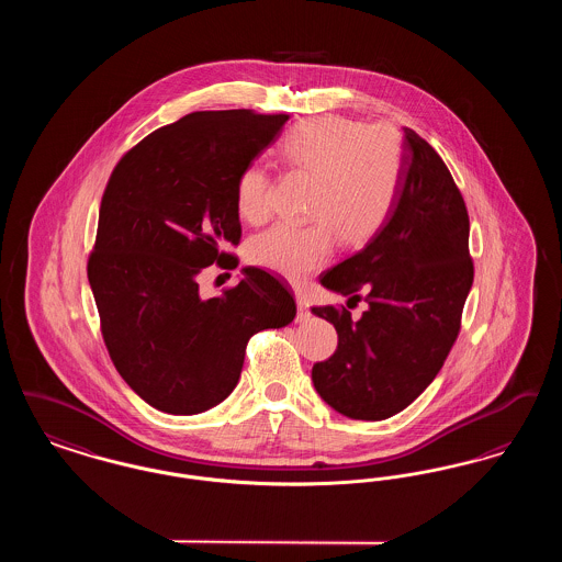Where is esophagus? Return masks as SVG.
I'll return each instance as SVG.
<instances>
[{"instance_id":"1","label":"esophagus","mask_w":562,"mask_h":562,"mask_svg":"<svg viewBox=\"0 0 562 562\" xmlns=\"http://www.w3.org/2000/svg\"><path fill=\"white\" fill-rule=\"evenodd\" d=\"M296 310H299V314H296V322H305L310 321V303H307V299L303 296V294H296Z\"/></svg>"}]
</instances>
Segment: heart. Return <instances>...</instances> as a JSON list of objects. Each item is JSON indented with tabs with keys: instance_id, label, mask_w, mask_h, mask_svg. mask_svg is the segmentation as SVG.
Masks as SVG:
<instances>
[{
	"instance_id": "b5f03b06",
	"label": "heart",
	"mask_w": 562,
	"mask_h": 562,
	"mask_svg": "<svg viewBox=\"0 0 562 562\" xmlns=\"http://www.w3.org/2000/svg\"><path fill=\"white\" fill-rule=\"evenodd\" d=\"M282 160L316 179L310 193V225L278 223L248 244V261L299 282L322 268L337 236L358 246L371 240L394 206L401 183L398 136L385 128L324 115L293 126L280 147ZM236 206L257 225L271 213V179L259 166H246L236 186Z\"/></svg>"
}]
</instances>
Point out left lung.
<instances>
[{
	"label": "left lung",
	"instance_id": "1",
	"mask_svg": "<svg viewBox=\"0 0 562 562\" xmlns=\"http://www.w3.org/2000/svg\"><path fill=\"white\" fill-rule=\"evenodd\" d=\"M468 238V211L447 164L402 128L401 183L385 223L360 252L322 273L326 291L369 301L358 322L348 310L312 307L339 335L337 351L312 369L322 401L349 419L381 422L428 387L472 289Z\"/></svg>",
	"mask_w": 562,
	"mask_h": 562
}]
</instances>
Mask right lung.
<instances>
[{"instance_id":"1","label":"right lung","mask_w":562,"mask_h":562,"mask_svg":"<svg viewBox=\"0 0 562 562\" xmlns=\"http://www.w3.org/2000/svg\"><path fill=\"white\" fill-rule=\"evenodd\" d=\"M289 115L195 111L145 136L109 179L88 280L109 356L134 392L170 415H198L240 379L248 339L296 316L291 291L244 268L202 296L200 271L241 236L236 186ZM236 261V259H234Z\"/></svg>"}]
</instances>
